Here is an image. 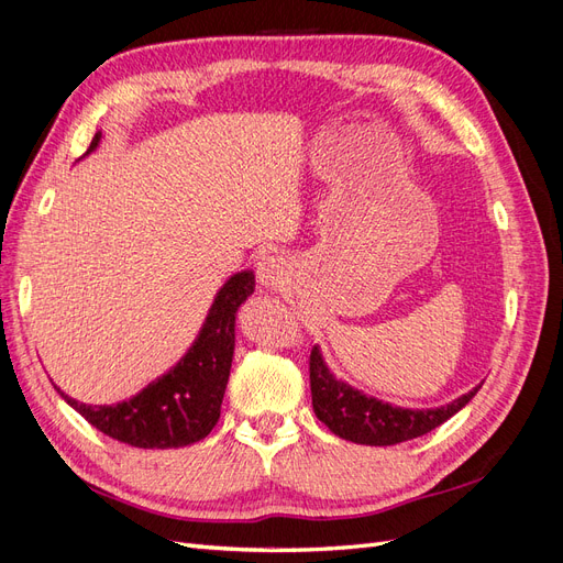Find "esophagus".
Masks as SVG:
<instances>
[{
    "instance_id": "esophagus-1",
    "label": "esophagus",
    "mask_w": 563,
    "mask_h": 563,
    "mask_svg": "<svg viewBox=\"0 0 563 563\" xmlns=\"http://www.w3.org/2000/svg\"><path fill=\"white\" fill-rule=\"evenodd\" d=\"M288 277H291V263H288L286 255L277 251H267L263 253V258L258 261V282L265 288H282L288 284Z\"/></svg>"
}]
</instances>
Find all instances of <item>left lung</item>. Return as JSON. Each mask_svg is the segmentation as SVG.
<instances>
[{
    "instance_id": "obj_1",
    "label": "left lung",
    "mask_w": 563,
    "mask_h": 563,
    "mask_svg": "<svg viewBox=\"0 0 563 563\" xmlns=\"http://www.w3.org/2000/svg\"><path fill=\"white\" fill-rule=\"evenodd\" d=\"M479 387L470 389L467 395L457 397L446 406L413 411V408L391 406L387 401L366 397L364 391L333 376L319 347H312L310 352V389L314 413L335 437L354 441V444L391 446L428 434L470 404Z\"/></svg>"
}]
</instances>
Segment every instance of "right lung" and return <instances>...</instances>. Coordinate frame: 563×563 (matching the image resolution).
Instances as JSON below:
<instances>
[{"label": "right lung", "instance_id": "right-lung-1", "mask_svg": "<svg viewBox=\"0 0 563 563\" xmlns=\"http://www.w3.org/2000/svg\"><path fill=\"white\" fill-rule=\"evenodd\" d=\"M100 133L87 152H93ZM255 277L244 269L220 288L207 321L183 360L129 401L112 406L81 404L60 391L96 430L135 449H180L207 437L220 418V404L234 354V317L253 294Z\"/></svg>", "mask_w": 563, "mask_h": 563}]
</instances>
